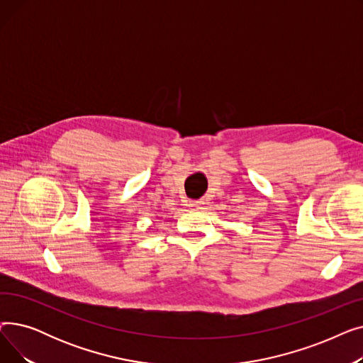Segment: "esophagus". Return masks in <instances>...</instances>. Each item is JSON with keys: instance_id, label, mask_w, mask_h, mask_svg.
I'll use <instances>...</instances> for the list:
<instances>
[{"instance_id": "esophagus-1", "label": "esophagus", "mask_w": 363, "mask_h": 363, "mask_svg": "<svg viewBox=\"0 0 363 363\" xmlns=\"http://www.w3.org/2000/svg\"><path fill=\"white\" fill-rule=\"evenodd\" d=\"M188 206H189V207H196V208H203V206H204V201H203V200H197V201H189V203H188Z\"/></svg>"}]
</instances>
